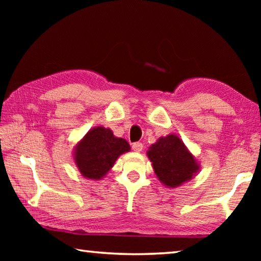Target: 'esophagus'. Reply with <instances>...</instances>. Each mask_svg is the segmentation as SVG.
Wrapping results in <instances>:
<instances>
[{"mask_svg": "<svg viewBox=\"0 0 261 261\" xmlns=\"http://www.w3.org/2000/svg\"><path fill=\"white\" fill-rule=\"evenodd\" d=\"M142 149H143V145H142L141 142H135V143H132V150H134V151L140 152V151H142Z\"/></svg>", "mask_w": 261, "mask_h": 261, "instance_id": "obj_1", "label": "esophagus"}]
</instances>
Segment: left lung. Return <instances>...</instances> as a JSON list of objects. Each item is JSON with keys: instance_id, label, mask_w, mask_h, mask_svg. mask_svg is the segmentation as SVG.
I'll return each mask as SVG.
<instances>
[{"instance_id": "obj_1", "label": "left lung", "mask_w": 261, "mask_h": 261, "mask_svg": "<svg viewBox=\"0 0 261 261\" xmlns=\"http://www.w3.org/2000/svg\"><path fill=\"white\" fill-rule=\"evenodd\" d=\"M147 156L157 178L168 188H175L191 180L199 171L195 156L188 150L178 136L170 134L149 147Z\"/></svg>"}]
</instances>
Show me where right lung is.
Masks as SVG:
<instances>
[{
  "mask_svg": "<svg viewBox=\"0 0 261 261\" xmlns=\"http://www.w3.org/2000/svg\"><path fill=\"white\" fill-rule=\"evenodd\" d=\"M130 151L125 139L118 138L109 127L91 129L74 147V162L87 179L98 180L113 167L121 154Z\"/></svg>",
  "mask_w": 261,
  "mask_h": 261,
  "instance_id": "obj_1",
  "label": "right lung"
}]
</instances>
